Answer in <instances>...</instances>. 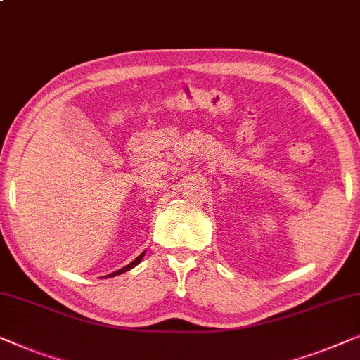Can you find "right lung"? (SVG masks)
<instances>
[{
  "instance_id": "1",
  "label": "right lung",
  "mask_w": 360,
  "mask_h": 360,
  "mask_svg": "<svg viewBox=\"0 0 360 360\" xmlns=\"http://www.w3.org/2000/svg\"><path fill=\"white\" fill-rule=\"evenodd\" d=\"M143 256H145V251H143V252H141V255H140L139 257H136V259H135V261H131L129 266H125V267H122V269L115 271V272H112V274H109V276H105V277H115V276L122 274V272H127V271H130V269H131V267H135L136 264H139V262H140L141 259H143Z\"/></svg>"
}]
</instances>
